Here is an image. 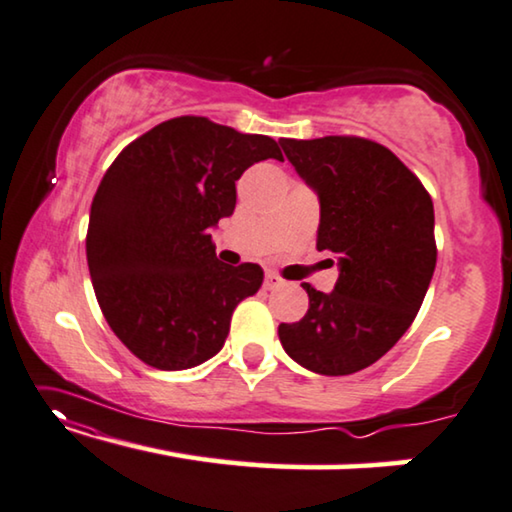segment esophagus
I'll use <instances>...</instances> for the list:
<instances>
[{
    "label": "esophagus",
    "instance_id": "1",
    "mask_svg": "<svg viewBox=\"0 0 512 512\" xmlns=\"http://www.w3.org/2000/svg\"><path fill=\"white\" fill-rule=\"evenodd\" d=\"M278 285H282V278L278 276V273H266V276H264V287L266 289H276Z\"/></svg>",
    "mask_w": 512,
    "mask_h": 512
}]
</instances>
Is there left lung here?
<instances>
[{"label": "left lung", "instance_id": "obj_1", "mask_svg": "<svg viewBox=\"0 0 512 512\" xmlns=\"http://www.w3.org/2000/svg\"><path fill=\"white\" fill-rule=\"evenodd\" d=\"M280 144L319 195L317 250L340 264L331 294L303 282L308 312L278 326L282 349L319 375H352L379 361L421 310L437 266L432 197L391 149L368 137Z\"/></svg>", "mask_w": 512, "mask_h": 512}]
</instances>
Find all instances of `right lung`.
Returning <instances> with one entry per match:
<instances>
[{
  "label": "right lung",
  "mask_w": 512,
  "mask_h": 512,
  "mask_svg": "<svg viewBox=\"0 0 512 512\" xmlns=\"http://www.w3.org/2000/svg\"><path fill=\"white\" fill-rule=\"evenodd\" d=\"M266 158H282L273 137L186 114L108 167L91 202L87 264L103 317L142 363L188 370L216 356L234 308L262 287L257 264H220L209 227L232 216L236 181Z\"/></svg>",
  "instance_id": "obj_1"
}]
</instances>
